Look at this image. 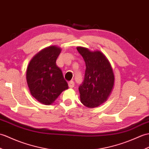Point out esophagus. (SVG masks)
Instances as JSON below:
<instances>
[{
  "label": "esophagus",
  "mask_w": 149,
  "mask_h": 149,
  "mask_svg": "<svg viewBox=\"0 0 149 149\" xmlns=\"http://www.w3.org/2000/svg\"><path fill=\"white\" fill-rule=\"evenodd\" d=\"M74 81H70V82H68V86H69V88H74Z\"/></svg>",
  "instance_id": "esophagus-1"
}]
</instances>
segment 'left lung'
Instances as JSON below:
<instances>
[{"label":"left lung","mask_w":149,"mask_h":149,"mask_svg":"<svg viewBox=\"0 0 149 149\" xmlns=\"http://www.w3.org/2000/svg\"><path fill=\"white\" fill-rule=\"evenodd\" d=\"M86 63L84 81L79 86L81 102L88 108H95L107 101L114 85V74L110 62L100 51H91L77 47Z\"/></svg>","instance_id":"1"}]
</instances>
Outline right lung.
Masks as SVG:
<instances>
[{
  "instance_id": "1",
  "label": "right lung",
  "mask_w": 149,
  "mask_h": 149,
  "mask_svg": "<svg viewBox=\"0 0 149 149\" xmlns=\"http://www.w3.org/2000/svg\"><path fill=\"white\" fill-rule=\"evenodd\" d=\"M61 48L51 46L34 56L26 69V82L30 94L38 102L51 105L61 93L68 88L56 61Z\"/></svg>"
}]
</instances>
